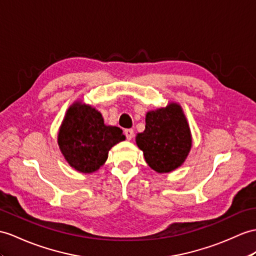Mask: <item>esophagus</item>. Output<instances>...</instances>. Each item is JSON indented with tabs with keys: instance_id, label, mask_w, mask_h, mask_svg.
I'll list each match as a JSON object with an SVG mask.
<instances>
[{
	"instance_id": "1",
	"label": "esophagus",
	"mask_w": 256,
	"mask_h": 256,
	"mask_svg": "<svg viewBox=\"0 0 256 256\" xmlns=\"http://www.w3.org/2000/svg\"><path fill=\"white\" fill-rule=\"evenodd\" d=\"M124 134H126L127 140H132L134 138V130L132 129H126V130H124Z\"/></svg>"
}]
</instances>
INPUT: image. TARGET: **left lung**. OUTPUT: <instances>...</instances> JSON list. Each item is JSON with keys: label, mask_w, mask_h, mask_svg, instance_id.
<instances>
[{"label": "left lung", "mask_w": 256, "mask_h": 256, "mask_svg": "<svg viewBox=\"0 0 256 256\" xmlns=\"http://www.w3.org/2000/svg\"><path fill=\"white\" fill-rule=\"evenodd\" d=\"M146 164L158 174L177 170L188 158L192 136L182 108L170 102L165 108L148 110L146 129L136 136Z\"/></svg>", "instance_id": "8db88e82"}]
</instances>
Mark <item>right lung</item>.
<instances>
[{
    "mask_svg": "<svg viewBox=\"0 0 256 256\" xmlns=\"http://www.w3.org/2000/svg\"><path fill=\"white\" fill-rule=\"evenodd\" d=\"M124 139L120 128L106 126L102 114L82 101L68 108L58 134L65 160L82 174L96 172L106 162L110 150Z\"/></svg>",
    "mask_w": 256,
    "mask_h": 256,
    "instance_id": "obj_1",
    "label": "right lung"
}]
</instances>
